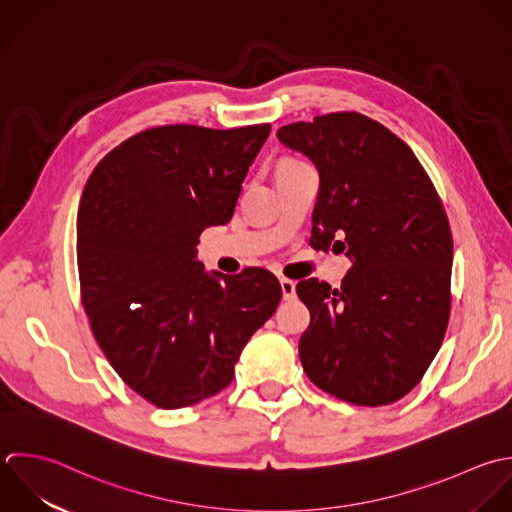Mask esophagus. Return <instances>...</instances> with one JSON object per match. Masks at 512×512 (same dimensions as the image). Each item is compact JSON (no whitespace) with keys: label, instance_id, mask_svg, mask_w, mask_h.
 <instances>
[{"label":"esophagus","instance_id":"esophagus-1","mask_svg":"<svg viewBox=\"0 0 512 512\" xmlns=\"http://www.w3.org/2000/svg\"><path fill=\"white\" fill-rule=\"evenodd\" d=\"M295 287H297L295 281H291V279H281V289H283V299H285V301L295 299Z\"/></svg>","mask_w":512,"mask_h":512}]
</instances>
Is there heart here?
<instances>
[{"label":"heart","instance_id":"heart-1","mask_svg":"<svg viewBox=\"0 0 512 512\" xmlns=\"http://www.w3.org/2000/svg\"><path fill=\"white\" fill-rule=\"evenodd\" d=\"M301 167H307V163L299 161V159H287L283 165H281V171H291V169H301ZM279 171V173H281Z\"/></svg>","mask_w":512,"mask_h":512}]
</instances>
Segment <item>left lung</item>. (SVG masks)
<instances>
[{
    "label": "left lung",
    "instance_id": "left-lung-1",
    "mask_svg": "<svg viewBox=\"0 0 512 512\" xmlns=\"http://www.w3.org/2000/svg\"><path fill=\"white\" fill-rule=\"evenodd\" d=\"M319 169L311 247L347 251L339 289L297 283L311 311L299 357L325 393L381 407L411 393L447 333L453 233L411 147L379 121L337 111L277 131Z\"/></svg>",
    "mask_w": 512,
    "mask_h": 512
}]
</instances>
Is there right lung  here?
Here are the masks:
<instances>
[{"label": "right lung", "mask_w": 512, "mask_h": 512, "mask_svg": "<svg viewBox=\"0 0 512 512\" xmlns=\"http://www.w3.org/2000/svg\"><path fill=\"white\" fill-rule=\"evenodd\" d=\"M271 125H161L111 149L77 213L81 303L115 373L159 409L223 391L251 335L281 301L261 267L207 275L205 227L225 225Z\"/></svg>", "instance_id": "1"}]
</instances>
